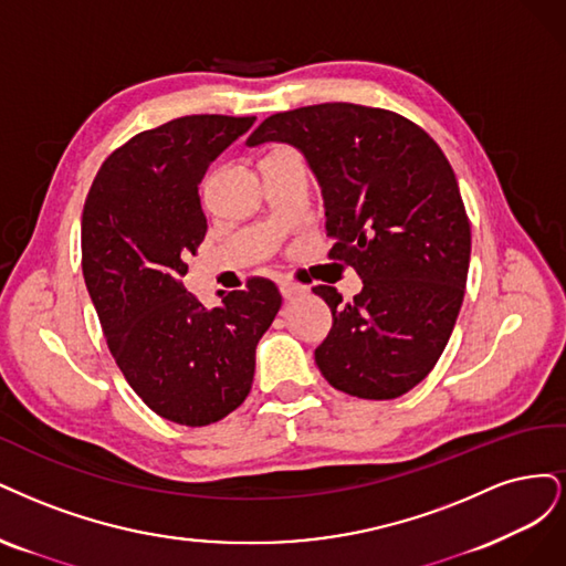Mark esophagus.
<instances>
[{
    "label": "esophagus",
    "mask_w": 566,
    "mask_h": 566,
    "mask_svg": "<svg viewBox=\"0 0 566 566\" xmlns=\"http://www.w3.org/2000/svg\"><path fill=\"white\" fill-rule=\"evenodd\" d=\"M280 291H282V298L284 301H294V298L305 294V289L301 284H294V282H282Z\"/></svg>",
    "instance_id": "1"
}]
</instances>
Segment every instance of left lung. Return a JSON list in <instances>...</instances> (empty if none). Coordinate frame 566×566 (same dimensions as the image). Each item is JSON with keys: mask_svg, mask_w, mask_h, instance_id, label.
<instances>
[{"mask_svg": "<svg viewBox=\"0 0 566 566\" xmlns=\"http://www.w3.org/2000/svg\"><path fill=\"white\" fill-rule=\"evenodd\" d=\"M286 143L313 169L329 256L357 270L350 301L313 291L334 326L315 350L340 392L395 399L440 359L465 294L470 223L449 159L421 126L355 103H322L268 117L247 140Z\"/></svg>", "mask_w": 566, "mask_h": 566, "instance_id": "left-lung-1", "label": "left lung"}]
</instances>
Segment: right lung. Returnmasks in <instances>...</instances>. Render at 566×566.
<instances>
[{
  "label": "right lung",
  "instance_id": "1",
  "mask_svg": "<svg viewBox=\"0 0 566 566\" xmlns=\"http://www.w3.org/2000/svg\"><path fill=\"white\" fill-rule=\"evenodd\" d=\"M256 117L188 115L124 143L103 161L82 213V270L117 367L155 413L209 426L240 407L256 345L282 296L270 280L221 291L205 307L186 259L207 234L199 184Z\"/></svg>",
  "mask_w": 566,
  "mask_h": 566
}]
</instances>
